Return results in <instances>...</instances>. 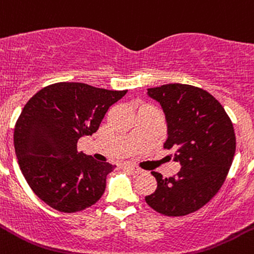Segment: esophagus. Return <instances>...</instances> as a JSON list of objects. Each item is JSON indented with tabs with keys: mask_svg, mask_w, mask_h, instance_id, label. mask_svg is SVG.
Returning <instances> with one entry per match:
<instances>
[{
	"mask_svg": "<svg viewBox=\"0 0 254 254\" xmlns=\"http://www.w3.org/2000/svg\"><path fill=\"white\" fill-rule=\"evenodd\" d=\"M124 168H127V169H129V170H131V172L136 173V174H141V173H143V170H141L140 168H136V167H134V165L124 164Z\"/></svg>",
	"mask_w": 254,
	"mask_h": 254,
	"instance_id": "esophagus-1",
	"label": "esophagus"
}]
</instances>
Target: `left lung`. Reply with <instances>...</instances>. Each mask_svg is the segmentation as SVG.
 Returning a JSON list of instances; mask_svg holds the SVG:
<instances>
[{"label": "left lung", "mask_w": 254, "mask_h": 254, "mask_svg": "<svg viewBox=\"0 0 254 254\" xmlns=\"http://www.w3.org/2000/svg\"><path fill=\"white\" fill-rule=\"evenodd\" d=\"M162 105L168 127L165 149H177L182 168L163 178L145 202L160 214L182 217L204 207L223 186L236 153L233 124L223 106L208 91L186 84L148 89Z\"/></svg>", "instance_id": "obj_1"}]
</instances>
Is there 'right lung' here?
I'll return each mask as SVG.
<instances>
[{
  "label": "right lung",
  "instance_id": "right-lung-1",
  "mask_svg": "<svg viewBox=\"0 0 254 254\" xmlns=\"http://www.w3.org/2000/svg\"><path fill=\"white\" fill-rule=\"evenodd\" d=\"M127 92L56 82L27 101L16 122L13 144L21 172L42 202L76 213L101 198L115 165L77 151V140L94 134L108 109Z\"/></svg>",
  "mask_w": 254,
  "mask_h": 254
}]
</instances>
